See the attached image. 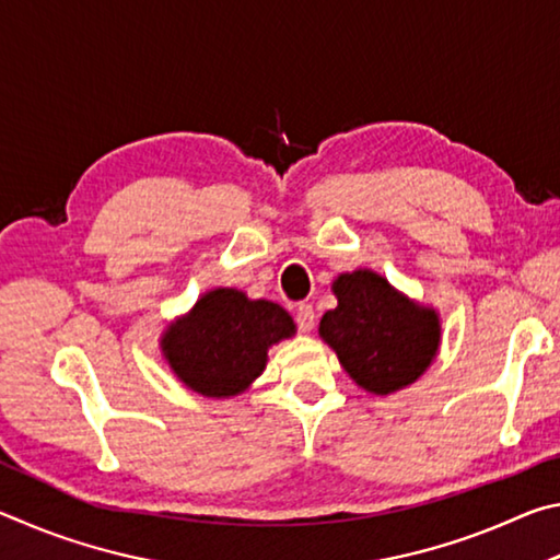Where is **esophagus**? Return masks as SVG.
Here are the masks:
<instances>
[{
  "label": "esophagus",
  "instance_id": "1",
  "mask_svg": "<svg viewBox=\"0 0 560 560\" xmlns=\"http://www.w3.org/2000/svg\"><path fill=\"white\" fill-rule=\"evenodd\" d=\"M296 324H299V330H303V334H311V330H314L316 314H314V306H311V303H299Z\"/></svg>",
  "mask_w": 560,
  "mask_h": 560
}]
</instances>
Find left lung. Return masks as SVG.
Here are the masks:
<instances>
[{
    "instance_id": "8db88e82",
    "label": "left lung",
    "mask_w": 560,
    "mask_h": 560,
    "mask_svg": "<svg viewBox=\"0 0 560 560\" xmlns=\"http://www.w3.org/2000/svg\"><path fill=\"white\" fill-rule=\"evenodd\" d=\"M334 293L338 306L326 311L318 334L363 390L390 395L428 371L442 338L438 311L371 269L340 273Z\"/></svg>"
}]
</instances>
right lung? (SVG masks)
<instances>
[{"label":"right lung","mask_w":560,"mask_h":560,"mask_svg":"<svg viewBox=\"0 0 560 560\" xmlns=\"http://www.w3.org/2000/svg\"><path fill=\"white\" fill-rule=\"evenodd\" d=\"M293 334L296 324L279 303L252 301L236 289H214L167 326L160 348L189 390L232 397L264 373L267 350Z\"/></svg>","instance_id":"1"}]
</instances>
